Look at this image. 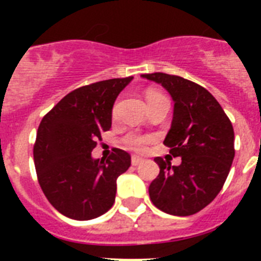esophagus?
Here are the masks:
<instances>
[{
  "label": "esophagus",
  "instance_id": "1",
  "mask_svg": "<svg viewBox=\"0 0 261 261\" xmlns=\"http://www.w3.org/2000/svg\"><path fill=\"white\" fill-rule=\"evenodd\" d=\"M142 161H143V160L141 159V157H138V155H133V157H131V164H133L134 167L139 165V164L142 163Z\"/></svg>",
  "mask_w": 261,
  "mask_h": 261
}]
</instances>
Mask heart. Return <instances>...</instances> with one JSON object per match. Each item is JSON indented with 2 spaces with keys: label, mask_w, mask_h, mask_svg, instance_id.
Returning <instances> with one entry per match:
<instances>
[{
  "label": "heart",
  "mask_w": 261,
  "mask_h": 261,
  "mask_svg": "<svg viewBox=\"0 0 261 261\" xmlns=\"http://www.w3.org/2000/svg\"><path fill=\"white\" fill-rule=\"evenodd\" d=\"M160 96H163L159 92H155V90H147L146 92V101H151V100H154V98L160 97ZM149 142V138L145 137V135H137V134H130L126 137V143L130 147L135 149V150H142L145 145Z\"/></svg>",
  "instance_id": "heart-1"
}]
</instances>
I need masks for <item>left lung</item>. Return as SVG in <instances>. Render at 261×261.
<instances>
[{"label":"left lung","mask_w":261,"mask_h":261,"mask_svg":"<svg viewBox=\"0 0 261 261\" xmlns=\"http://www.w3.org/2000/svg\"><path fill=\"white\" fill-rule=\"evenodd\" d=\"M161 84L174 101L173 120L164 145L180 165L155 157L159 176L149 186L150 200L164 213L187 217L210 204L222 190L234 159V131L215 97L198 84L165 73L142 74Z\"/></svg>","instance_id":"left-lung-1"}]
</instances>
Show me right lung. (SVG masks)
<instances>
[{"label":"right lung","mask_w":261,"mask_h":261,"mask_svg":"<svg viewBox=\"0 0 261 261\" xmlns=\"http://www.w3.org/2000/svg\"><path fill=\"white\" fill-rule=\"evenodd\" d=\"M133 77L85 85L66 94L44 115L34 145L35 169L48 202L71 219L88 221L110 210L116 178L130 168V154L120 149L107 160L92 150L111 128L112 107Z\"/></svg>","instance_id":"right-lung-1"}]
</instances>
